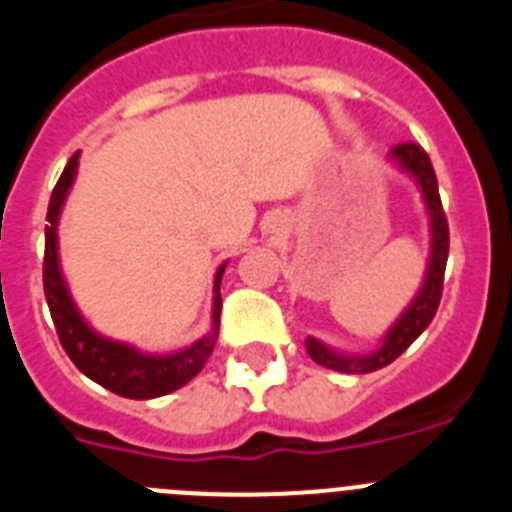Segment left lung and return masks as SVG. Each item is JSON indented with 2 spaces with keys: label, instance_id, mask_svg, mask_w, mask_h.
Here are the masks:
<instances>
[{
  "label": "left lung",
  "instance_id": "obj_1",
  "mask_svg": "<svg viewBox=\"0 0 512 512\" xmlns=\"http://www.w3.org/2000/svg\"><path fill=\"white\" fill-rule=\"evenodd\" d=\"M390 161L413 179L415 187L420 189V197H423L425 212H428L431 251H428L425 277L418 289V295L402 310V315L392 323V328L384 333L382 346L377 351H372V354H343V351L330 348L328 343L318 341V338H305V348L310 359L315 364L325 366V369H333V372L369 374L382 369V366L392 364L431 325L433 315L438 310V302H441L443 271H446V259H449V223H446L441 197H438L436 171H433L428 153L420 146H415V143H400V146L392 148Z\"/></svg>",
  "mask_w": 512,
  "mask_h": 512
}]
</instances>
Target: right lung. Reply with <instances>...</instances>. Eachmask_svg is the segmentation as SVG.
<instances>
[{
  "label": "right lung",
  "instance_id": "1",
  "mask_svg": "<svg viewBox=\"0 0 512 512\" xmlns=\"http://www.w3.org/2000/svg\"><path fill=\"white\" fill-rule=\"evenodd\" d=\"M76 169H79V153L71 156L56 189H53L51 205H48V225H45L43 287L61 346L66 348V354L81 374H87L92 382L102 384L104 390L115 392V395L130 397V400H151V397L169 395L202 372V366L207 364L212 348H215L217 330H220V307H223L220 282H223L225 264L217 266L215 271L210 330L197 338L192 346L179 348L174 354H146L133 343L112 341V338L97 333L76 307L69 284L63 279L61 259H58V220H61L63 202L74 187Z\"/></svg>",
  "mask_w": 512,
  "mask_h": 512
}]
</instances>
